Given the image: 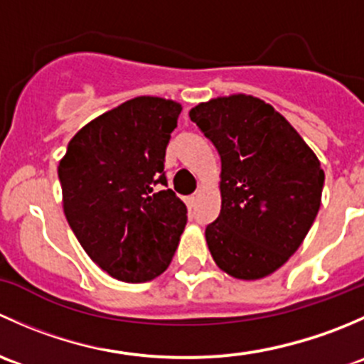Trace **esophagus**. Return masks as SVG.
Masks as SVG:
<instances>
[{
	"mask_svg": "<svg viewBox=\"0 0 364 364\" xmlns=\"http://www.w3.org/2000/svg\"><path fill=\"white\" fill-rule=\"evenodd\" d=\"M200 198H201V193H196V194H193V196L189 198V203H191V207H196V205H198V201H200Z\"/></svg>",
	"mask_w": 364,
	"mask_h": 364,
	"instance_id": "obj_1",
	"label": "esophagus"
}]
</instances>
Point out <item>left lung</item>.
<instances>
[{
    "label": "left lung",
    "instance_id": "8db88e82",
    "mask_svg": "<svg viewBox=\"0 0 364 364\" xmlns=\"http://www.w3.org/2000/svg\"><path fill=\"white\" fill-rule=\"evenodd\" d=\"M220 156V213L205 238L233 279L259 280L289 261L316 220L324 170L280 112L250 95L189 110Z\"/></svg>",
    "mask_w": 364,
    "mask_h": 364
}]
</instances>
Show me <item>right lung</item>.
Listing matches in <instances>:
<instances>
[{"mask_svg": "<svg viewBox=\"0 0 364 364\" xmlns=\"http://www.w3.org/2000/svg\"><path fill=\"white\" fill-rule=\"evenodd\" d=\"M182 105L138 96L77 131L58 166L63 210L82 249L121 282L159 277L171 263L187 208L166 186L164 154Z\"/></svg>", "mask_w": 364, "mask_h": 364, "instance_id": "right-lung-1", "label": "right lung"}]
</instances>
